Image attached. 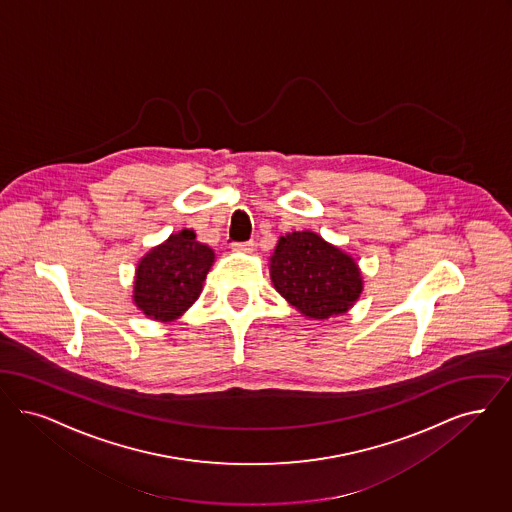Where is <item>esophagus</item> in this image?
Returning a JSON list of instances; mask_svg holds the SVG:
<instances>
[{
	"instance_id": "esophagus-1",
	"label": "esophagus",
	"mask_w": 512,
	"mask_h": 512,
	"mask_svg": "<svg viewBox=\"0 0 512 512\" xmlns=\"http://www.w3.org/2000/svg\"><path fill=\"white\" fill-rule=\"evenodd\" d=\"M254 241H245V243H231V248L235 252H252L254 250Z\"/></svg>"
}]
</instances>
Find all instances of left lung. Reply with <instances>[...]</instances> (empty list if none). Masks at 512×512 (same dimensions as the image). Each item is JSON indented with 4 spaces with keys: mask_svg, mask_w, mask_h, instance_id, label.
<instances>
[{
    "mask_svg": "<svg viewBox=\"0 0 512 512\" xmlns=\"http://www.w3.org/2000/svg\"><path fill=\"white\" fill-rule=\"evenodd\" d=\"M269 269L277 292L312 319H329L346 312L363 289L352 256L312 231H294L281 237Z\"/></svg>",
    "mask_w": 512,
    "mask_h": 512,
    "instance_id": "obj_1",
    "label": "left lung"
}]
</instances>
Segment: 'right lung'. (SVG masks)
Segmentation results:
<instances>
[{
	"label": "right lung",
	"mask_w": 512,
	"mask_h": 512,
	"mask_svg": "<svg viewBox=\"0 0 512 512\" xmlns=\"http://www.w3.org/2000/svg\"><path fill=\"white\" fill-rule=\"evenodd\" d=\"M214 252L183 229L153 248L137 266L134 300L151 319L170 321L185 312L200 294Z\"/></svg>",
	"instance_id": "1"
}]
</instances>
